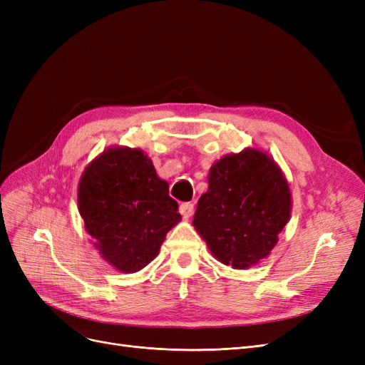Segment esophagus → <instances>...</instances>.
I'll list each match as a JSON object with an SVG mask.
<instances>
[{"label":"esophagus","instance_id":"1","mask_svg":"<svg viewBox=\"0 0 365 365\" xmlns=\"http://www.w3.org/2000/svg\"><path fill=\"white\" fill-rule=\"evenodd\" d=\"M180 212H181V215L184 217H190L193 215V212H195V205L192 202H182L180 205Z\"/></svg>","mask_w":365,"mask_h":365}]
</instances>
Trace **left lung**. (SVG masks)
Returning a JSON list of instances; mask_svg holds the SVG:
<instances>
[{
    "mask_svg": "<svg viewBox=\"0 0 365 365\" xmlns=\"http://www.w3.org/2000/svg\"><path fill=\"white\" fill-rule=\"evenodd\" d=\"M291 216V193L267 153L247 149L215 163L193 219L224 264L245 269L269 254Z\"/></svg>",
    "mask_w": 365,
    "mask_h": 365,
    "instance_id": "left-lung-1",
    "label": "left lung"
}]
</instances>
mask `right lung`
Here are the masks:
<instances>
[{"instance_id":"1","label":"right lung","mask_w":365,"mask_h":365,"mask_svg":"<svg viewBox=\"0 0 365 365\" xmlns=\"http://www.w3.org/2000/svg\"><path fill=\"white\" fill-rule=\"evenodd\" d=\"M77 204L102 257L121 272H137L158 254L181 219L169 184L138 149L113 148L88 165Z\"/></svg>"}]
</instances>
